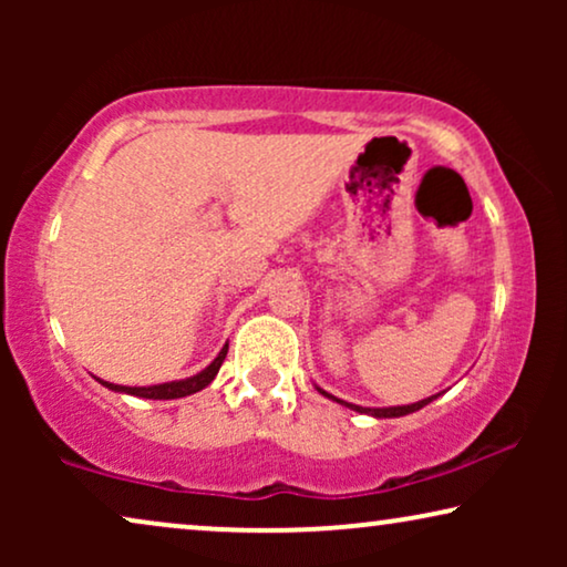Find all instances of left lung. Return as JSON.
I'll return each mask as SVG.
<instances>
[{"mask_svg":"<svg viewBox=\"0 0 567 567\" xmlns=\"http://www.w3.org/2000/svg\"><path fill=\"white\" fill-rule=\"evenodd\" d=\"M317 390H320V386H317ZM320 392L324 394V398H330V400L340 402V405H346V408L355 410V413H367V415H374V417H400V415L415 413V410L425 408V405H429V402H433V400L439 398V394H433V398H429V400L413 402V405H398V408H361V405H353V402H346V400H338V398H332V394H328V392H324V390H320Z\"/></svg>","mask_w":567,"mask_h":567,"instance_id":"8db88e82","label":"left lung"}]
</instances>
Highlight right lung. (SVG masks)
Listing matches in <instances>:
<instances>
[{"label": "right lung", "mask_w": 567, "mask_h": 567, "mask_svg": "<svg viewBox=\"0 0 567 567\" xmlns=\"http://www.w3.org/2000/svg\"><path fill=\"white\" fill-rule=\"evenodd\" d=\"M227 351H229V343L221 348L219 355H216V359L208 363L204 371H198L196 377L181 379V382H165V384H152V386H123V384H111V382H103V379H100V384H105L107 390H113V392H126V394H134V398H146V400L188 398V394L200 392L204 386L214 382V377L219 374L224 359H227Z\"/></svg>", "instance_id": "obj_1"}]
</instances>
